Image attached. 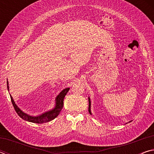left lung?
I'll return each instance as SVG.
<instances>
[{
	"label": "left lung",
	"mask_w": 154,
	"mask_h": 154,
	"mask_svg": "<svg viewBox=\"0 0 154 154\" xmlns=\"http://www.w3.org/2000/svg\"><path fill=\"white\" fill-rule=\"evenodd\" d=\"M88 100H89V107H88V111H89V113L92 115V113H91V109H90V106H91V101L90 97H88Z\"/></svg>",
	"instance_id": "obj_1"
}]
</instances>
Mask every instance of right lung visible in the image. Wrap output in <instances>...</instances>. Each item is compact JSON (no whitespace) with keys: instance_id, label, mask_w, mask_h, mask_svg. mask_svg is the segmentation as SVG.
Returning a JSON list of instances; mask_svg holds the SVG:
<instances>
[{"instance_id":"add662e5","label":"right lung","mask_w":154,"mask_h":154,"mask_svg":"<svg viewBox=\"0 0 154 154\" xmlns=\"http://www.w3.org/2000/svg\"><path fill=\"white\" fill-rule=\"evenodd\" d=\"M7 88H8V91H9L8 81H7ZM69 90H70L69 88H65V89L62 90V92L60 93L58 96H57V97L56 98V106L55 107L52 109V110L45 112L44 113H42L41 115H40V116H29V115L24 113V112L21 110V109L16 105V104L15 103L11 95H10V97H11V103L13 104V106H14L15 111H16V113L21 118L24 119L26 121L32 122V123L43 124V123H46V122H49L51 120H53L54 119H55L56 117L58 116L59 113L61 112L62 108H63L64 98L67 94V92H69Z\"/></svg>"}]
</instances>
